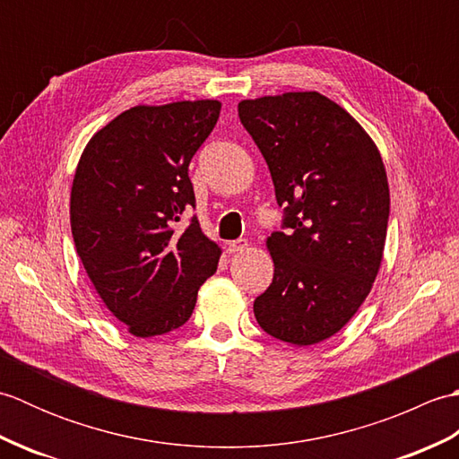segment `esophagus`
Wrapping results in <instances>:
<instances>
[{
    "instance_id": "34e87169",
    "label": "esophagus",
    "mask_w": 459,
    "mask_h": 459,
    "mask_svg": "<svg viewBox=\"0 0 459 459\" xmlns=\"http://www.w3.org/2000/svg\"><path fill=\"white\" fill-rule=\"evenodd\" d=\"M248 248V240L247 238H238V240H230L227 242V252L229 255H235V252H242Z\"/></svg>"
}]
</instances>
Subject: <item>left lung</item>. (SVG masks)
<instances>
[{
  "label": "left lung",
  "instance_id": "8db88e82",
  "mask_svg": "<svg viewBox=\"0 0 459 459\" xmlns=\"http://www.w3.org/2000/svg\"><path fill=\"white\" fill-rule=\"evenodd\" d=\"M264 155L286 232L266 247L274 278L255 299L258 325L291 345L335 335L368 296L386 240L383 158L353 116L316 91L238 102Z\"/></svg>",
  "mask_w": 459,
  "mask_h": 459
}]
</instances>
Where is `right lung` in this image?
<instances>
[{
	"label": "right lung",
	"mask_w": 459,
	"mask_h": 459,
	"mask_svg": "<svg viewBox=\"0 0 459 459\" xmlns=\"http://www.w3.org/2000/svg\"><path fill=\"white\" fill-rule=\"evenodd\" d=\"M219 100L134 106L96 132L76 165L71 229L94 290L135 337L181 327L217 272L221 248L197 219L191 158L219 120Z\"/></svg>",
	"instance_id": "right-lung-1"
}]
</instances>
